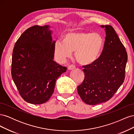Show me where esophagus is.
<instances>
[{
  "mask_svg": "<svg viewBox=\"0 0 134 134\" xmlns=\"http://www.w3.org/2000/svg\"><path fill=\"white\" fill-rule=\"evenodd\" d=\"M75 66L73 64L70 65H69V66H68V69L69 70H72V69H75Z\"/></svg>",
  "mask_w": 134,
  "mask_h": 134,
  "instance_id": "obj_1",
  "label": "esophagus"
}]
</instances>
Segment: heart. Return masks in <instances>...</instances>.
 <instances>
[{
    "instance_id": "heart-1",
    "label": "heart",
    "mask_w": 134,
    "mask_h": 134,
    "mask_svg": "<svg viewBox=\"0 0 134 134\" xmlns=\"http://www.w3.org/2000/svg\"><path fill=\"white\" fill-rule=\"evenodd\" d=\"M103 41L97 33L71 32L67 34L64 41L57 40L55 43V55L59 62L64 63L75 51V57L80 64L88 65L97 59L103 47Z\"/></svg>"
}]
</instances>
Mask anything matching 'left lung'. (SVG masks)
<instances>
[{
  "mask_svg": "<svg viewBox=\"0 0 134 134\" xmlns=\"http://www.w3.org/2000/svg\"><path fill=\"white\" fill-rule=\"evenodd\" d=\"M105 28L106 39L99 57L83 66L84 79L77 88L84 102L96 105L110 99L124 83L127 54L116 31L110 25Z\"/></svg>",
  "mask_w": 134,
  "mask_h": 134,
  "instance_id": "left-lung-1",
  "label": "left lung"
}]
</instances>
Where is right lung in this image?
<instances>
[{
	"label": "right lung",
	"mask_w": 134,
	"mask_h": 134,
	"mask_svg": "<svg viewBox=\"0 0 134 134\" xmlns=\"http://www.w3.org/2000/svg\"><path fill=\"white\" fill-rule=\"evenodd\" d=\"M48 25L28 28L15 43L11 74L19 94L28 103L46 102L56 81L67 68L54 61L55 41Z\"/></svg>",
	"instance_id": "obj_1"
}]
</instances>
